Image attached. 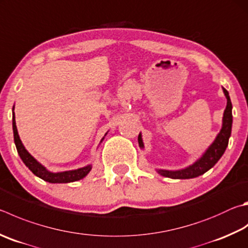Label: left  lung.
Listing matches in <instances>:
<instances>
[{
	"label": "left lung",
	"instance_id": "obj_1",
	"mask_svg": "<svg viewBox=\"0 0 248 248\" xmlns=\"http://www.w3.org/2000/svg\"><path fill=\"white\" fill-rule=\"evenodd\" d=\"M223 93L227 97V107L223 112V118H222V128L218 133L217 138L214 141V143L207 148V151L202 154L200 159H197L194 164L188 166L186 169L181 170H157V172L160 173L161 175L171 179H192L196 178L199 175L205 173L206 171H208L210 168H213L214 166L217 164V161L221 158L224 151L228 146L229 138L231 136V130H232V103L229 96L228 91L224 88ZM138 141L140 146L143 148V142L141 133L139 134Z\"/></svg>",
	"mask_w": 248,
	"mask_h": 248
}]
</instances>
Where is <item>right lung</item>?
I'll return each mask as SVG.
<instances>
[{
  "label": "right lung",
  "instance_id": "1",
  "mask_svg": "<svg viewBox=\"0 0 248 248\" xmlns=\"http://www.w3.org/2000/svg\"><path fill=\"white\" fill-rule=\"evenodd\" d=\"M13 110H14V108H13ZM13 131H14L15 145L21 160L24 161V164L27 166V167L32 171L33 174H35L39 178H41L42 180H44V181L49 182V183H68V182L78 181L80 179H83L92 169V166L88 165L83 168H79L76 170H69V171H64V172H56V173L51 172V171H48L46 167H44V166L40 164L37 159H34L33 157L29 154L28 151L26 150L24 144L21 143V140L19 136H18V131L16 127L15 112H13Z\"/></svg>",
  "mask_w": 248,
  "mask_h": 248
}]
</instances>
